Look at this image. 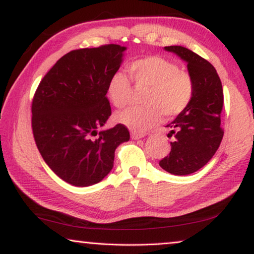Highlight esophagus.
<instances>
[{
    "instance_id": "34e87169",
    "label": "esophagus",
    "mask_w": 254,
    "mask_h": 254,
    "mask_svg": "<svg viewBox=\"0 0 254 254\" xmlns=\"http://www.w3.org/2000/svg\"><path fill=\"white\" fill-rule=\"evenodd\" d=\"M130 136H131V139H135V140L143 137L142 134H137V132H131Z\"/></svg>"
}]
</instances>
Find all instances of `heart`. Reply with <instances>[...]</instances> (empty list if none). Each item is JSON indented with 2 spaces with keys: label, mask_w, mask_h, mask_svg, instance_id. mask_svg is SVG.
I'll list each match as a JSON object with an SVG mask.
<instances>
[{
  "label": "heart",
  "mask_w": 254,
  "mask_h": 254,
  "mask_svg": "<svg viewBox=\"0 0 254 254\" xmlns=\"http://www.w3.org/2000/svg\"><path fill=\"white\" fill-rule=\"evenodd\" d=\"M127 71L136 86L147 87L145 105L129 107L119 112L117 120L136 132H144L154 127L162 115L168 118L181 114L193 97L194 85L189 73L179 70L175 62L152 56L132 61ZM131 85L123 72H115L107 84V95L117 108L127 104Z\"/></svg>",
  "instance_id": "heart-1"
}]
</instances>
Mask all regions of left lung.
<instances>
[{
  "mask_svg": "<svg viewBox=\"0 0 254 254\" xmlns=\"http://www.w3.org/2000/svg\"><path fill=\"white\" fill-rule=\"evenodd\" d=\"M165 50L186 62L194 85L190 104L166 126L170 129L168 136L175 135L176 139L170 142L169 155L159 162L168 173L184 176L204 167L220 145L224 93L220 78L209 61L183 46H166Z\"/></svg>",
  "mask_w": 254,
  "mask_h": 254,
  "instance_id": "left-lung-1",
  "label": "left lung"
}]
</instances>
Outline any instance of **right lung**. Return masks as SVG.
Listing matches in <instances>:
<instances>
[{"label":"right lung","mask_w":254,"mask_h":254,"mask_svg":"<svg viewBox=\"0 0 254 254\" xmlns=\"http://www.w3.org/2000/svg\"><path fill=\"white\" fill-rule=\"evenodd\" d=\"M127 49L117 44L73 50L38 85L32 104L35 142L51 170L73 186H91L114 168L115 151L129 140L122 124L102 129L111 107L107 84Z\"/></svg>","instance_id":"1"}]
</instances>
